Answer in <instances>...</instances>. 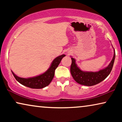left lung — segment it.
Returning <instances> with one entry per match:
<instances>
[{
    "label": "left lung",
    "instance_id": "1",
    "mask_svg": "<svg viewBox=\"0 0 122 122\" xmlns=\"http://www.w3.org/2000/svg\"><path fill=\"white\" fill-rule=\"evenodd\" d=\"M115 57L116 53L114 50V56L108 66L97 72H90L81 71L76 64V60L73 58H71V76L75 81L80 84L86 86H92L97 84L106 79L111 73L114 64Z\"/></svg>",
    "mask_w": 122,
    "mask_h": 122
}]
</instances>
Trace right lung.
<instances>
[{
	"instance_id": "obj_1",
	"label": "right lung",
	"mask_w": 122,
	"mask_h": 122,
	"mask_svg": "<svg viewBox=\"0 0 122 122\" xmlns=\"http://www.w3.org/2000/svg\"><path fill=\"white\" fill-rule=\"evenodd\" d=\"M65 56L66 55L63 54L56 57L53 61L50 68L46 72L36 77L29 78H20L16 76L13 71L11 72L16 81L23 86L33 89H41L46 87L50 84L54 76L56 68L59 66L62 58Z\"/></svg>"
}]
</instances>
